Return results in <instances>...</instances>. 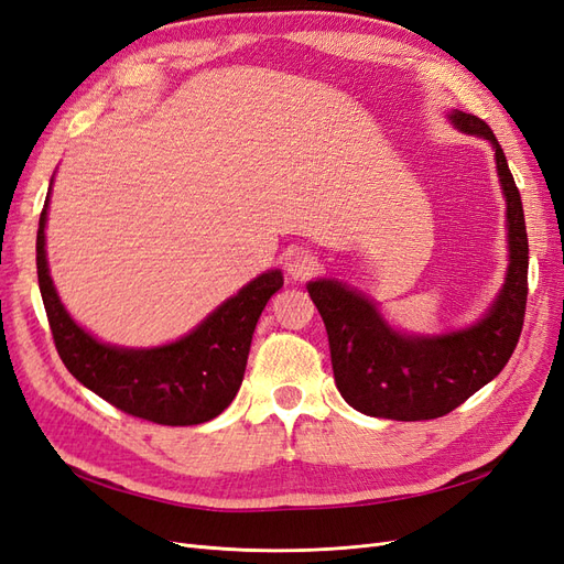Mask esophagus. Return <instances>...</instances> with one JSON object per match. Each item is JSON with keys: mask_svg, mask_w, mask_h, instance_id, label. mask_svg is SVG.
I'll list each match as a JSON object with an SVG mask.
<instances>
[{"mask_svg": "<svg viewBox=\"0 0 564 564\" xmlns=\"http://www.w3.org/2000/svg\"><path fill=\"white\" fill-rule=\"evenodd\" d=\"M315 270H317V256H313L311 251H296L289 256L286 272L294 280H308L315 275Z\"/></svg>", "mask_w": 564, "mask_h": 564, "instance_id": "obj_1", "label": "esophagus"}]
</instances>
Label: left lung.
Instances as JSON below:
<instances>
[{"mask_svg": "<svg viewBox=\"0 0 564 564\" xmlns=\"http://www.w3.org/2000/svg\"><path fill=\"white\" fill-rule=\"evenodd\" d=\"M452 122L494 145L508 204L506 284L489 315L473 327L435 338H409L390 329L360 294L332 280L311 282L308 294L329 336L336 388L367 416L425 421L454 412L506 367L522 332L529 245L520 191L497 135L482 119L454 110Z\"/></svg>", "mask_w": 564, "mask_h": 564, "instance_id": "left-lung-1", "label": "left lung"}]
</instances>
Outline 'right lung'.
Wrapping results in <instances>:
<instances>
[{"label": "right lung", "mask_w": 564, "mask_h": 564, "mask_svg": "<svg viewBox=\"0 0 564 564\" xmlns=\"http://www.w3.org/2000/svg\"><path fill=\"white\" fill-rule=\"evenodd\" d=\"M37 230V280L51 336L63 365L119 412L160 425H197L216 419L242 386L251 336L265 303L280 292V270L249 282L185 338L152 350H119L98 344L65 313L48 278L44 226Z\"/></svg>", "instance_id": "1"}]
</instances>
